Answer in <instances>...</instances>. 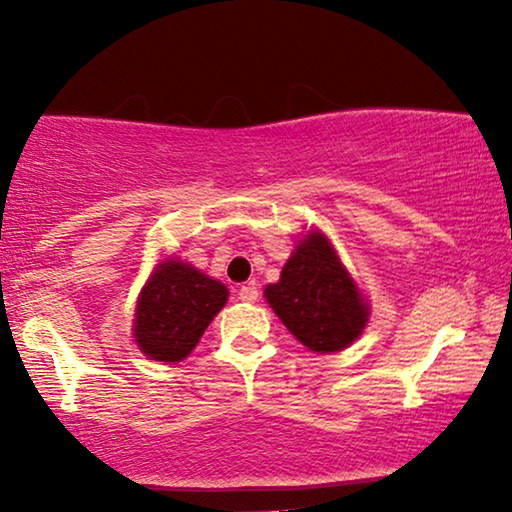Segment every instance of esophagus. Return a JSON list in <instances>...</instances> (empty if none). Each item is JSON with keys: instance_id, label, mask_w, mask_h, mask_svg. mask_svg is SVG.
<instances>
[{"instance_id": "esophagus-1", "label": "esophagus", "mask_w": 512, "mask_h": 512, "mask_svg": "<svg viewBox=\"0 0 512 512\" xmlns=\"http://www.w3.org/2000/svg\"><path fill=\"white\" fill-rule=\"evenodd\" d=\"M237 298H240L242 303H256V300H258V289H256V284L251 282V284H244V286H240V289H237Z\"/></svg>"}]
</instances>
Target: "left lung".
<instances>
[{"instance_id":"left-lung-1","label":"left lung","mask_w":512,"mask_h":512,"mask_svg":"<svg viewBox=\"0 0 512 512\" xmlns=\"http://www.w3.org/2000/svg\"><path fill=\"white\" fill-rule=\"evenodd\" d=\"M265 298L284 326L312 352H338L359 338L368 307L321 233H310L286 261Z\"/></svg>"}]
</instances>
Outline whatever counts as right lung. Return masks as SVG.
I'll use <instances>...</instances> for the list:
<instances>
[{
  "label": "right lung",
  "mask_w": 512,
  "mask_h": 512,
  "mask_svg": "<svg viewBox=\"0 0 512 512\" xmlns=\"http://www.w3.org/2000/svg\"><path fill=\"white\" fill-rule=\"evenodd\" d=\"M226 300V286L191 265L179 261L158 265L137 303L139 349L153 361L186 359Z\"/></svg>",
  "instance_id": "right-lung-1"
}]
</instances>
